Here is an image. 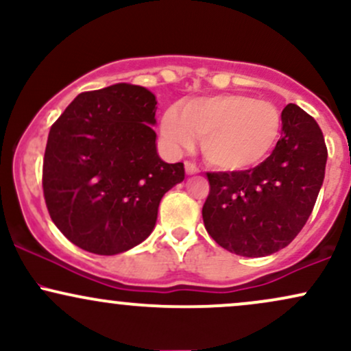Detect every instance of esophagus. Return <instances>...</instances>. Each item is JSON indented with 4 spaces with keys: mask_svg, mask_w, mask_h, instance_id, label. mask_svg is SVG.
<instances>
[{
    "mask_svg": "<svg viewBox=\"0 0 351 351\" xmlns=\"http://www.w3.org/2000/svg\"><path fill=\"white\" fill-rule=\"evenodd\" d=\"M184 170H186V175H196V173H199V168L191 162L184 163Z\"/></svg>",
    "mask_w": 351,
    "mask_h": 351,
    "instance_id": "34e87169",
    "label": "esophagus"
}]
</instances>
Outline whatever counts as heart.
Listing matches in <instances>:
<instances>
[{"mask_svg":"<svg viewBox=\"0 0 351 351\" xmlns=\"http://www.w3.org/2000/svg\"><path fill=\"white\" fill-rule=\"evenodd\" d=\"M280 114L276 106L243 94L198 97L168 108L162 135L173 150H191L201 138L204 160L223 171L259 165L279 138Z\"/></svg>","mask_w":351,"mask_h":351,"instance_id":"obj_1","label":"heart"}]
</instances>
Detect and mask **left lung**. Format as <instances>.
Listing matches in <instances>:
<instances>
[{"mask_svg":"<svg viewBox=\"0 0 351 351\" xmlns=\"http://www.w3.org/2000/svg\"><path fill=\"white\" fill-rule=\"evenodd\" d=\"M282 136L269 158L244 171L208 173V234L244 257L274 254L307 223L325 178L327 147L315 120L295 104L282 110Z\"/></svg>","mask_w":351,"mask_h":351,"instance_id":"8db88e82","label":"left lung"}]
</instances>
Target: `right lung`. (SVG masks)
Instances as JSON below:
<instances>
[{
	"label": "right lung",
	"mask_w": 351,
	"mask_h": 351,
	"mask_svg": "<svg viewBox=\"0 0 351 351\" xmlns=\"http://www.w3.org/2000/svg\"><path fill=\"white\" fill-rule=\"evenodd\" d=\"M156 99L114 84L79 94L47 136L43 189L47 211L72 244L100 256L152 234L163 195L184 180L183 163L156 152Z\"/></svg>",
	"instance_id": "add662e5"
}]
</instances>
